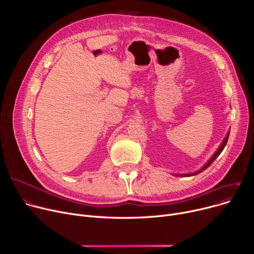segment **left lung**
Listing matches in <instances>:
<instances>
[{"label":"left lung","instance_id":"obj_1","mask_svg":"<svg viewBox=\"0 0 254 254\" xmlns=\"http://www.w3.org/2000/svg\"><path fill=\"white\" fill-rule=\"evenodd\" d=\"M229 136H230V130L228 131V134H226V136H225V138L223 139V141H222V143L220 144V146L219 147L217 148V150L215 151V153L213 154L211 157H210V159L209 161L201 168L199 170H197V171H195V172H193V173H186V174H174L175 176H178V177H190V176H193V175H196V174H198V173H201V172H203L204 170H206L213 162L215 161V159L217 158V156L222 152V150L224 149V147H225V145H226V143H228V140H229Z\"/></svg>","mask_w":254,"mask_h":254}]
</instances>
